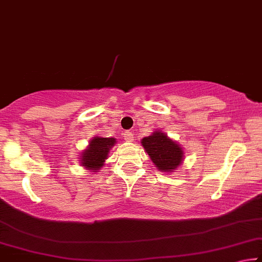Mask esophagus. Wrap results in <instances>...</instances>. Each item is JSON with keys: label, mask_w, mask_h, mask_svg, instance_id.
<instances>
[{"label": "esophagus", "mask_w": 262, "mask_h": 262, "mask_svg": "<svg viewBox=\"0 0 262 262\" xmlns=\"http://www.w3.org/2000/svg\"><path fill=\"white\" fill-rule=\"evenodd\" d=\"M134 134H132V131H125L124 132V139L126 140V142H132L134 140Z\"/></svg>", "instance_id": "34e87169"}]
</instances>
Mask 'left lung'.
<instances>
[{
	"label": "left lung",
	"instance_id": "left-lung-1",
	"mask_svg": "<svg viewBox=\"0 0 262 262\" xmlns=\"http://www.w3.org/2000/svg\"><path fill=\"white\" fill-rule=\"evenodd\" d=\"M142 145L156 167L162 172H173L182 164L183 150L163 132L156 131L154 135L145 137Z\"/></svg>",
	"mask_w": 262,
	"mask_h": 262
}]
</instances>
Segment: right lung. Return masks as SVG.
I'll list each match as a JSON object with an SVG mask.
<instances>
[{
	"label": "right lung",
	"mask_w": 262,
	"mask_h": 262,
	"mask_svg": "<svg viewBox=\"0 0 262 262\" xmlns=\"http://www.w3.org/2000/svg\"><path fill=\"white\" fill-rule=\"evenodd\" d=\"M116 143L115 138H102V137H95L91 139L89 147L80 156L82 165L89 168L92 172H96L102 168L104 162L107 158V154L110 148Z\"/></svg>",
	"instance_id": "obj_1"
}]
</instances>
